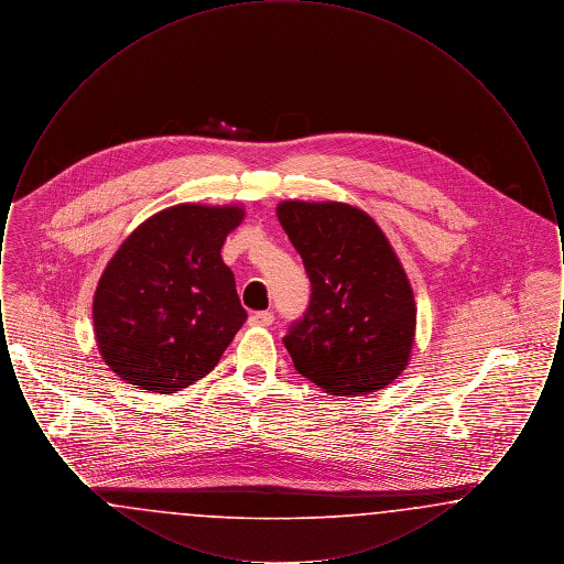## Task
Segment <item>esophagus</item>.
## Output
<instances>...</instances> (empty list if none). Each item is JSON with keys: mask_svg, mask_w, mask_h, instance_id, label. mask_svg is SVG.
Masks as SVG:
<instances>
[{"mask_svg": "<svg viewBox=\"0 0 564 564\" xmlns=\"http://www.w3.org/2000/svg\"><path fill=\"white\" fill-rule=\"evenodd\" d=\"M272 322H274V315L269 311H260V313H253L249 317V325H253V327H269Z\"/></svg>", "mask_w": 564, "mask_h": 564, "instance_id": "1", "label": "esophagus"}]
</instances>
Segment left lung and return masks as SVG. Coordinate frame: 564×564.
<instances>
[{
	"label": "left lung",
	"instance_id": "obj_1",
	"mask_svg": "<svg viewBox=\"0 0 564 564\" xmlns=\"http://www.w3.org/2000/svg\"><path fill=\"white\" fill-rule=\"evenodd\" d=\"M276 217L311 279L306 315L283 338L295 370L327 395H368L412 357L416 302L372 215L340 200H283Z\"/></svg>",
	"mask_w": 564,
	"mask_h": 564
}]
</instances>
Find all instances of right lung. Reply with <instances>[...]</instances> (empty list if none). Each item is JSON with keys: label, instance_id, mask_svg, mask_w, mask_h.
Instances as JSON below:
<instances>
[{"label": "right lung", "instance_id": "add662e5", "mask_svg": "<svg viewBox=\"0 0 564 564\" xmlns=\"http://www.w3.org/2000/svg\"><path fill=\"white\" fill-rule=\"evenodd\" d=\"M242 219V205L180 203L116 249L93 295L97 349L113 375L169 395L214 370L247 319L221 260Z\"/></svg>", "mask_w": 564, "mask_h": 564}]
</instances>
